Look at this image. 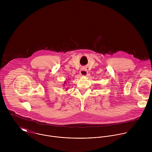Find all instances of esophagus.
Here are the masks:
<instances>
[{
	"label": "esophagus",
	"instance_id": "1",
	"mask_svg": "<svg viewBox=\"0 0 152 152\" xmlns=\"http://www.w3.org/2000/svg\"><path fill=\"white\" fill-rule=\"evenodd\" d=\"M88 74V70L87 68H83L80 70V74L83 76H86Z\"/></svg>",
	"mask_w": 152,
	"mask_h": 152
}]
</instances>
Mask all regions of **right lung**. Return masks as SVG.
Instances as JSON below:
<instances>
[{
	"instance_id": "add662e5",
	"label": "right lung",
	"mask_w": 152,
	"mask_h": 152,
	"mask_svg": "<svg viewBox=\"0 0 152 152\" xmlns=\"http://www.w3.org/2000/svg\"><path fill=\"white\" fill-rule=\"evenodd\" d=\"M64 83H65V82H64Z\"/></svg>"
}]
</instances>
